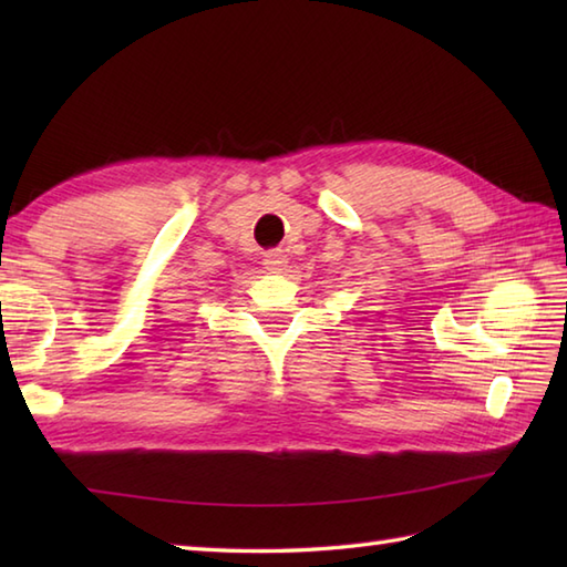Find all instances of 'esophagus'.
<instances>
[{
    "label": "esophagus",
    "mask_w": 567,
    "mask_h": 567,
    "mask_svg": "<svg viewBox=\"0 0 567 567\" xmlns=\"http://www.w3.org/2000/svg\"><path fill=\"white\" fill-rule=\"evenodd\" d=\"M265 268H268L270 272H282L287 268V256L285 250L275 248V250H268L265 252Z\"/></svg>",
    "instance_id": "34e87169"
}]
</instances>
